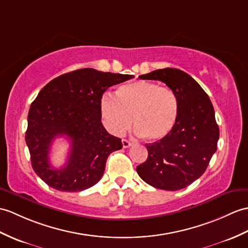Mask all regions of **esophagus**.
<instances>
[{"mask_svg":"<svg viewBox=\"0 0 248 248\" xmlns=\"http://www.w3.org/2000/svg\"><path fill=\"white\" fill-rule=\"evenodd\" d=\"M122 142H123V147H124V148H129V147H131V146H132L131 141L126 140H122Z\"/></svg>","mask_w":248,"mask_h":248,"instance_id":"34e87169","label":"esophagus"}]
</instances>
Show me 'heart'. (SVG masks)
Here are the masks:
<instances>
[{"label": "heart", "mask_w": 248, "mask_h": 248, "mask_svg": "<svg viewBox=\"0 0 248 248\" xmlns=\"http://www.w3.org/2000/svg\"><path fill=\"white\" fill-rule=\"evenodd\" d=\"M100 108L108 130L122 135L134 122L136 133L150 141H159L173 130L178 116V101L170 88L150 81L124 84L116 96L106 94Z\"/></svg>", "instance_id": "heart-1"}]
</instances>
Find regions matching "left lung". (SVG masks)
I'll return each mask as SVG.
<instances>
[{"mask_svg":"<svg viewBox=\"0 0 248 248\" xmlns=\"http://www.w3.org/2000/svg\"><path fill=\"white\" fill-rule=\"evenodd\" d=\"M159 80L174 92L178 116L164 140L147 143L148 158L136 167L142 181L154 188L175 191L202 176L217 151L220 131L214 106L201 85L185 72L163 68L140 76Z\"/></svg>","mask_w":248,"mask_h":248,"instance_id":"obj_1","label":"left lung"}]
</instances>
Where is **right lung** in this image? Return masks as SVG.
Here are the masks:
<instances>
[{
  "label": "right lung",
  "mask_w": 248,
  "mask_h": 248,
  "mask_svg": "<svg viewBox=\"0 0 248 248\" xmlns=\"http://www.w3.org/2000/svg\"><path fill=\"white\" fill-rule=\"evenodd\" d=\"M132 77L81 68L53 79L40 91L28 112L25 140L32 169L49 187L76 192L100 181L108 155L123 148L122 140L101 124V98L110 86ZM58 136L69 138L71 150L66 165L56 170L48 154Z\"/></svg>",
  "instance_id": "add662e5"
}]
</instances>
